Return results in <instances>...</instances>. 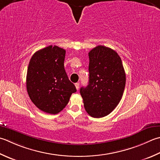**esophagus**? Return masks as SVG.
<instances>
[{
  "instance_id": "1",
  "label": "esophagus",
  "mask_w": 160,
  "mask_h": 160,
  "mask_svg": "<svg viewBox=\"0 0 160 160\" xmlns=\"http://www.w3.org/2000/svg\"><path fill=\"white\" fill-rule=\"evenodd\" d=\"M75 86H76V88L77 90L79 89V87H80V84L79 83H78V82L76 83V84H75Z\"/></svg>"
}]
</instances>
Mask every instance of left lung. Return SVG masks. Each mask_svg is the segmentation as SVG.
I'll list each match as a JSON object with an SVG mask.
<instances>
[{
	"mask_svg": "<svg viewBox=\"0 0 160 160\" xmlns=\"http://www.w3.org/2000/svg\"><path fill=\"white\" fill-rule=\"evenodd\" d=\"M89 84L81 87L84 107L91 117L110 114L119 103L126 86L121 59L114 50L98 46L89 52Z\"/></svg>",
	"mask_w": 160,
	"mask_h": 160,
	"instance_id": "1",
	"label": "left lung"
}]
</instances>
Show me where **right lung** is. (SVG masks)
<instances>
[{
  "instance_id": "1",
  "label": "right lung",
  "mask_w": 160,
  "mask_h": 160,
  "mask_svg": "<svg viewBox=\"0 0 160 160\" xmlns=\"http://www.w3.org/2000/svg\"><path fill=\"white\" fill-rule=\"evenodd\" d=\"M65 54L64 49L48 46L34 53L28 64V93L36 107L46 113H59L76 92L64 69Z\"/></svg>"
}]
</instances>
